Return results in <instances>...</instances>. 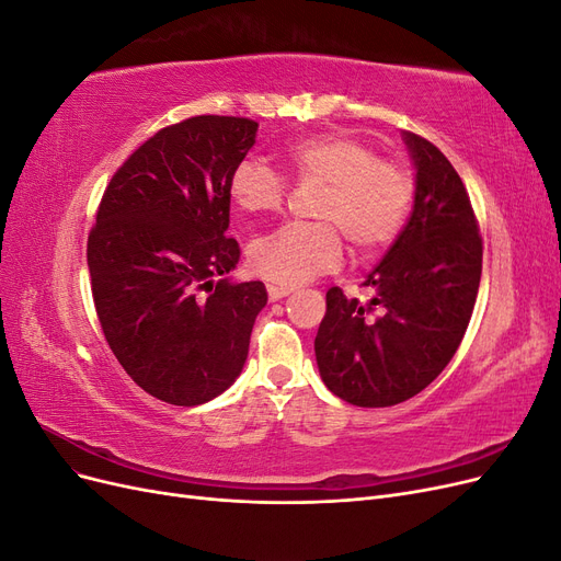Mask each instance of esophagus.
<instances>
[{
  "mask_svg": "<svg viewBox=\"0 0 561 561\" xmlns=\"http://www.w3.org/2000/svg\"><path fill=\"white\" fill-rule=\"evenodd\" d=\"M266 293H268L271 301H278V299L290 295L293 287H287V285H266Z\"/></svg>",
  "mask_w": 561,
  "mask_h": 561,
  "instance_id": "34e87169",
  "label": "esophagus"
}]
</instances>
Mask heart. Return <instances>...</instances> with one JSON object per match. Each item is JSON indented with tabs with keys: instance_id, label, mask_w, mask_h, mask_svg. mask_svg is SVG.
Segmentation results:
<instances>
[{
	"instance_id": "b5f03b06",
	"label": "heart",
	"mask_w": 561,
	"mask_h": 561,
	"mask_svg": "<svg viewBox=\"0 0 561 561\" xmlns=\"http://www.w3.org/2000/svg\"><path fill=\"white\" fill-rule=\"evenodd\" d=\"M280 163L297 182L320 184L313 215L320 222H287L248 245V266L266 280L295 285L342 262L344 241L358 254L393 243L410 219L416 178L410 163L377 157V149L348 133H320L285 145ZM229 196L245 215H271L285 206L287 184L260 159H243L229 178Z\"/></svg>"
}]
</instances>
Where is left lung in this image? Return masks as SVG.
Returning <instances> with one entry per match:
<instances>
[{"mask_svg": "<svg viewBox=\"0 0 561 561\" xmlns=\"http://www.w3.org/2000/svg\"><path fill=\"white\" fill-rule=\"evenodd\" d=\"M416 165L410 222L365 278L369 301L328 290L316 334L320 377L355 407H390L421 393L454 358L482 276V236L449 159L404 133Z\"/></svg>", "mask_w": 561, "mask_h": 561, "instance_id": "1", "label": "left lung"}]
</instances>
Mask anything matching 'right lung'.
Segmentation results:
<instances>
[{
    "mask_svg": "<svg viewBox=\"0 0 561 561\" xmlns=\"http://www.w3.org/2000/svg\"><path fill=\"white\" fill-rule=\"evenodd\" d=\"M245 116H190L151 135L112 175L87 260L100 328L126 375L168 404H203L236 381L260 280L229 283V178L254 145Z\"/></svg>",
    "mask_w": 561,
    "mask_h": 561,
    "instance_id": "add662e5",
    "label": "right lung"
}]
</instances>
